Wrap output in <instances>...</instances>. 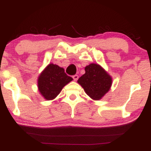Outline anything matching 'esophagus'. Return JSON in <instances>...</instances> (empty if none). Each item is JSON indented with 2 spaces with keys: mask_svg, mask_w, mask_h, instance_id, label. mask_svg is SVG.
Here are the masks:
<instances>
[{
  "mask_svg": "<svg viewBox=\"0 0 151 151\" xmlns=\"http://www.w3.org/2000/svg\"><path fill=\"white\" fill-rule=\"evenodd\" d=\"M72 78H73L74 81H77V79H79V76L77 75V74H75V75H73V76H72Z\"/></svg>",
  "mask_w": 151,
  "mask_h": 151,
  "instance_id": "obj_1",
  "label": "esophagus"
}]
</instances>
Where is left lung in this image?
Segmentation results:
<instances>
[{
	"label": "left lung",
	"instance_id": "obj_1",
	"mask_svg": "<svg viewBox=\"0 0 151 151\" xmlns=\"http://www.w3.org/2000/svg\"><path fill=\"white\" fill-rule=\"evenodd\" d=\"M88 96L93 100H99L110 89L112 78L97 64H90L85 67V74L78 79Z\"/></svg>",
	"mask_w": 151,
	"mask_h": 151
}]
</instances>
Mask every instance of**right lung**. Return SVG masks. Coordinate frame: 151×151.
I'll return each instance as SVG.
<instances>
[{
	"label": "right lung",
	"mask_w": 151,
	"mask_h": 151,
	"mask_svg": "<svg viewBox=\"0 0 151 151\" xmlns=\"http://www.w3.org/2000/svg\"><path fill=\"white\" fill-rule=\"evenodd\" d=\"M72 79L62 67L50 64L38 77V89L46 100H52Z\"/></svg>",
	"instance_id": "add662e5"
}]
</instances>
